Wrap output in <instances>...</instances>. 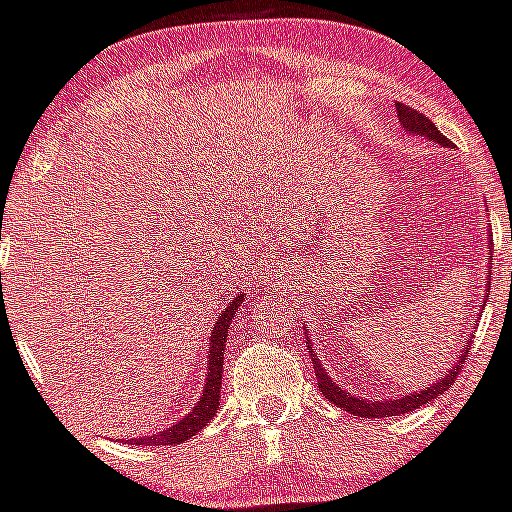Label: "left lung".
Instances as JSON below:
<instances>
[{
    "mask_svg": "<svg viewBox=\"0 0 512 512\" xmlns=\"http://www.w3.org/2000/svg\"><path fill=\"white\" fill-rule=\"evenodd\" d=\"M395 107H397V120H400L405 133L418 135V138L433 140V143H441V146L451 148L446 135H443L441 130L428 120V117L415 112L413 107H408V104H395ZM487 292H490V289H487ZM307 336H310V333H307ZM307 351H310L312 369H315V377H318V390L323 392L325 400L338 405V408H343L346 413L359 415V418H392V415L413 413L415 408H423V405H428V402L436 400L438 395H443V392L449 390L451 382H454L456 374H459L461 364H464V356L469 354V351H464V354L456 356V361L451 364L449 372L441 374V379L428 384L425 390L405 392L402 397H390V400H387V397H384V400H366V397H356L351 390H343L341 384H336L333 379H330V374L325 372V366L320 364V359H315V348H312V343H307Z\"/></svg>",
    "mask_w": 512,
    "mask_h": 512,
    "instance_id": "left-lung-1",
    "label": "left lung"
}]
</instances>
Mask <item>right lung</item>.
<instances>
[{
	"instance_id": "add662e5",
	"label": "right lung",
	"mask_w": 512,
	"mask_h": 512,
	"mask_svg": "<svg viewBox=\"0 0 512 512\" xmlns=\"http://www.w3.org/2000/svg\"><path fill=\"white\" fill-rule=\"evenodd\" d=\"M246 302L243 295H235L228 302L220 318H217L215 328L210 333V346H207V374H205V387H202L200 400L194 402V408L182 420H176L174 425L164 428V431L153 433V436L143 438H130L135 446H174V443H184L192 436L205 428L212 418H215L217 408H220V384H223V356H225V341H228V328L233 323L235 312L241 310Z\"/></svg>"
}]
</instances>
